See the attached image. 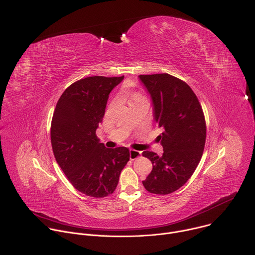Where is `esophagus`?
<instances>
[{"instance_id": "obj_1", "label": "esophagus", "mask_w": 255, "mask_h": 255, "mask_svg": "<svg viewBox=\"0 0 255 255\" xmlns=\"http://www.w3.org/2000/svg\"><path fill=\"white\" fill-rule=\"evenodd\" d=\"M130 159L131 160H135L137 158H139L141 156V151H137L134 149H130Z\"/></svg>"}]
</instances>
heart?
Segmentation results:
<instances>
[{
  "label": "heart",
  "mask_w": 255,
  "mask_h": 255,
  "mask_svg": "<svg viewBox=\"0 0 255 255\" xmlns=\"http://www.w3.org/2000/svg\"><path fill=\"white\" fill-rule=\"evenodd\" d=\"M138 98H141V96H140V95H138V94H134V95H132V96H131V100H130V102H131V101H133V100H136V99H138Z\"/></svg>",
  "instance_id": "b5f03b06"
}]
</instances>
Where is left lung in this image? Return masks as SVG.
I'll use <instances>...</instances> for the list:
<instances>
[{
	"mask_svg": "<svg viewBox=\"0 0 255 255\" xmlns=\"http://www.w3.org/2000/svg\"><path fill=\"white\" fill-rule=\"evenodd\" d=\"M149 93L153 117L163 133L158 136L162 156L142 154L152 162V171L142 181L150 193L165 195L183 186L192 176L203 154L206 125L201 105L192 89L169 74L140 75Z\"/></svg>",
	"mask_w": 255,
	"mask_h": 255,
	"instance_id": "1",
	"label": "left lung"
}]
</instances>
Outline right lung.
Returning a JSON list of instances; mask_svg holds the SVG:
<instances>
[{"label": "right lung", "mask_w": 255, "mask_h": 255, "mask_svg": "<svg viewBox=\"0 0 255 255\" xmlns=\"http://www.w3.org/2000/svg\"><path fill=\"white\" fill-rule=\"evenodd\" d=\"M123 79H81L70 85L56 105L51 124L54 156L71 184L87 196L112 194L129 161L128 148H106L96 136L109 94Z\"/></svg>", "instance_id": "1"}]
</instances>
